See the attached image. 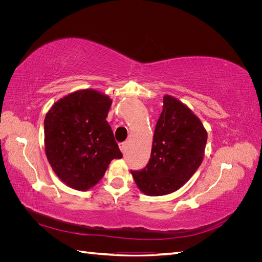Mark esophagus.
I'll return each mask as SVG.
<instances>
[{"instance_id":"34e87169","label":"esophagus","mask_w":262,"mask_h":262,"mask_svg":"<svg viewBox=\"0 0 262 262\" xmlns=\"http://www.w3.org/2000/svg\"><path fill=\"white\" fill-rule=\"evenodd\" d=\"M119 147H120L121 152L124 153L125 149H126V143H124V142H122V143H119Z\"/></svg>"}]
</instances>
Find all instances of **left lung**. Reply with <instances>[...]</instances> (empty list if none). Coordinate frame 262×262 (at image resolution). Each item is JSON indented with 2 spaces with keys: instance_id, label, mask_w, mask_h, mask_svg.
Instances as JSON below:
<instances>
[{
  "instance_id": "8db88e82",
  "label": "left lung",
  "mask_w": 262,
  "mask_h": 262,
  "mask_svg": "<svg viewBox=\"0 0 262 262\" xmlns=\"http://www.w3.org/2000/svg\"><path fill=\"white\" fill-rule=\"evenodd\" d=\"M157 120L150 158L141 170H131L137 186L147 195L176 191L192 177L203 161L208 134L191 110L166 95Z\"/></svg>"
}]
</instances>
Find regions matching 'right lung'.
<instances>
[{
    "label": "right lung",
    "mask_w": 262,
    "mask_h": 262,
    "mask_svg": "<svg viewBox=\"0 0 262 262\" xmlns=\"http://www.w3.org/2000/svg\"><path fill=\"white\" fill-rule=\"evenodd\" d=\"M112 99L94 90L61 98L45 118L46 155L57 176L85 191L104 177L114 158L122 154L106 118Z\"/></svg>",
    "instance_id": "1"
}]
</instances>
